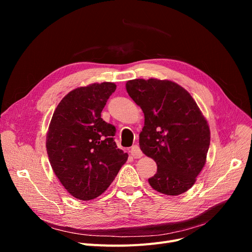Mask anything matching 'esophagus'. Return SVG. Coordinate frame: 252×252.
Returning a JSON list of instances; mask_svg holds the SVG:
<instances>
[{"mask_svg": "<svg viewBox=\"0 0 252 252\" xmlns=\"http://www.w3.org/2000/svg\"><path fill=\"white\" fill-rule=\"evenodd\" d=\"M130 154L135 158H141L143 156V152L141 151L138 145H134V146L130 148Z\"/></svg>", "mask_w": 252, "mask_h": 252, "instance_id": "esophagus-1", "label": "esophagus"}]
</instances>
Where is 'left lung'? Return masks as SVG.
Here are the masks:
<instances>
[{
    "label": "left lung",
    "mask_w": 252,
    "mask_h": 252,
    "mask_svg": "<svg viewBox=\"0 0 252 252\" xmlns=\"http://www.w3.org/2000/svg\"><path fill=\"white\" fill-rule=\"evenodd\" d=\"M126 88L145 117L140 148L157 164L150 186L169 196L188 191L206 162L210 143L198 105L186 90L166 79H131Z\"/></svg>",
    "instance_id": "8db88e82"
}]
</instances>
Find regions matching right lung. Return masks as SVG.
I'll return each mask as SVG.
<instances>
[{
  "instance_id": "right-lung-1",
  "label": "right lung",
  "mask_w": 252,
  "mask_h": 252,
  "mask_svg": "<svg viewBox=\"0 0 252 252\" xmlns=\"http://www.w3.org/2000/svg\"><path fill=\"white\" fill-rule=\"evenodd\" d=\"M113 83L92 84L69 92L53 113L46 139L56 177L74 198L100 196L127 160L114 142L115 126L101 112L115 91Z\"/></svg>"
}]
</instances>
